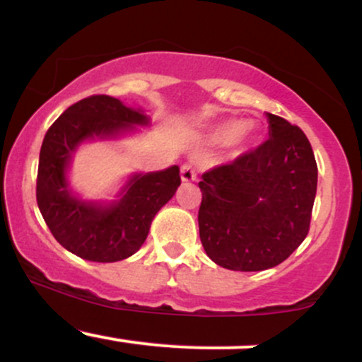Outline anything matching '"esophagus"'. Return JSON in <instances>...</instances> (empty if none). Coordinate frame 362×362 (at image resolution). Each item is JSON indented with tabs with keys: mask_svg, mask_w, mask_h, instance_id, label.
<instances>
[{
	"mask_svg": "<svg viewBox=\"0 0 362 362\" xmlns=\"http://www.w3.org/2000/svg\"><path fill=\"white\" fill-rule=\"evenodd\" d=\"M180 177L184 182H194L197 178V173H195L194 167L190 163H184L180 168Z\"/></svg>",
	"mask_w": 362,
	"mask_h": 362,
	"instance_id": "esophagus-1",
	"label": "esophagus"
}]
</instances>
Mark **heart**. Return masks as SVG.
I'll return each mask as SVG.
<instances>
[{
	"instance_id": "obj_1",
	"label": "heart",
	"mask_w": 362,
	"mask_h": 362,
	"mask_svg": "<svg viewBox=\"0 0 362 362\" xmlns=\"http://www.w3.org/2000/svg\"><path fill=\"white\" fill-rule=\"evenodd\" d=\"M250 134V124L243 122L242 119L224 120L213 129L211 132V141L216 144H240Z\"/></svg>"
}]
</instances>
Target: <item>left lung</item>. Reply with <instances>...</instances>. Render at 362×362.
I'll return each mask as SVG.
<instances>
[{"instance_id":"left-lung-1","label":"left lung","mask_w":362,"mask_h":362,"mask_svg":"<svg viewBox=\"0 0 362 362\" xmlns=\"http://www.w3.org/2000/svg\"><path fill=\"white\" fill-rule=\"evenodd\" d=\"M269 138L231 163L202 173L199 235L211 260L230 271H265L310 231L318 168L305 132L267 114Z\"/></svg>"}]
</instances>
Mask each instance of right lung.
Instances as JSON below:
<instances>
[{"instance_id":"right-lung-1","label":"right lung","mask_w":362,"mask_h":362,"mask_svg":"<svg viewBox=\"0 0 362 362\" xmlns=\"http://www.w3.org/2000/svg\"><path fill=\"white\" fill-rule=\"evenodd\" d=\"M134 124H148V117L109 95H91L68 107L45 132L37 204L54 238L85 260L117 262L138 252L155 214L180 185V170L173 165L161 172L136 173L124 187L122 199L109 206L85 202L69 192L66 170L78 144L114 138Z\"/></svg>"}]
</instances>
